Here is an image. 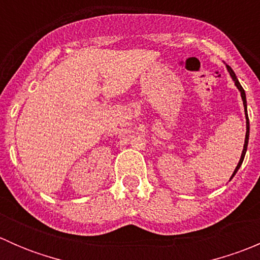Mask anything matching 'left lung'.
Wrapping results in <instances>:
<instances>
[{
	"label": "left lung",
	"mask_w": 260,
	"mask_h": 260,
	"mask_svg": "<svg viewBox=\"0 0 260 260\" xmlns=\"http://www.w3.org/2000/svg\"><path fill=\"white\" fill-rule=\"evenodd\" d=\"M225 65H226V64H225ZM226 69H228V72H229V74H230V77H232L233 81H234V83H235V86H237V88L239 89V91H240V95H242L243 104H244V111H245V119H246V133H245V141H244L243 152H242V156H240L239 164H238V166L235 167L234 172H233L232 177H230V180H232L233 177L235 176V174H237V172H238V170L240 169V166H242V164H243V161H244V157H245V153H246V148H248V142H249V118H248V113H246V96H245V91H244L243 86L240 85V83H239V80H238L237 75H235L234 70H233L232 68L229 67V65H226Z\"/></svg>",
	"instance_id": "1"
}]
</instances>
